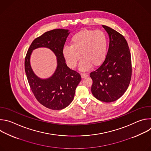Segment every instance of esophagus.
<instances>
[{
	"mask_svg": "<svg viewBox=\"0 0 151 151\" xmlns=\"http://www.w3.org/2000/svg\"><path fill=\"white\" fill-rule=\"evenodd\" d=\"M81 77H82V78H86V77H87V76H88V75H87V73H82L81 74Z\"/></svg>",
	"mask_w": 151,
	"mask_h": 151,
	"instance_id": "1",
	"label": "esophagus"
}]
</instances>
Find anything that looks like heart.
Returning a JSON list of instances; mask_svg holds the SVG:
<instances>
[{"instance_id": "1", "label": "heart", "mask_w": 151, "mask_h": 151, "mask_svg": "<svg viewBox=\"0 0 151 151\" xmlns=\"http://www.w3.org/2000/svg\"><path fill=\"white\" fill-rule=\"evenodd\" d=\"M107 48L105 34L100 30L83 29L75 33L70 40V45H65L63 55L68 65L75 68L81 57V69L86 70L92 65L100 66L104 61Z\"/></svg>"}]
</instances>
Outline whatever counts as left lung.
<instances>
[{
	"mask_svg": "<svg viewBox=\"0 0 151 151\" xmlns=\"http://www.w3.org/2000/svg\"><path fill=\"white\" fill-rule=\"evenodd\" d=\"M109 37V46L101 66L90 73L91 92L99 100L109 103L119 99L127 90L132 78L130 49L124 37L103 26Z\"/></svg>",
	"mask_w": 151,
	"mask_h": 151,
	"instance_id": "obj_1",
	"label": "left lung"
}]
</instances>
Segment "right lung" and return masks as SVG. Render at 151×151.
Wrapping results in <instances>:
<instances>
[{
	"label": "right lung",
	"mask_w": 151,
	"mask_h": 151,
	"mask_svg": "<svg viewBox=\"0 0 151 151\" xmlns=\"http://www.w3.org/2000/svg\"><path fill=\"white\" fill-rule=\"evenodd\" d=\"M70 32L68 29H54L35 39L28 50L25 58V72L31 90L37 101L52 110H61L73 101L75 90L81 80L80 75L67 66L63 49ZM47 47L57 57V68L50 77L42 79L34 73L30 64L32 51Z\"/></svg>",
	"instance_id": "obj_1"
}]
</instances>
